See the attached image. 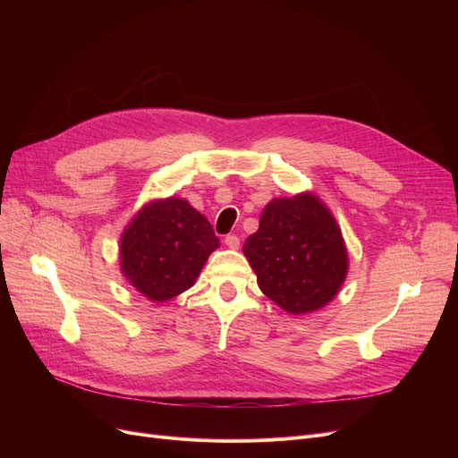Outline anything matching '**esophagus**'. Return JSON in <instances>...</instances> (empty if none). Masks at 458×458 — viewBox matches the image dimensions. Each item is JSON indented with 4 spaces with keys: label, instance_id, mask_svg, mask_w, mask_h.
I'll return each instance as SVG.
<instances>
[{
    "label": "esophagus",
    "instance_id": "34e87169",
    "mask_svg": "<svg viewBox=\"0 0 458 458\" xmlns=\"http://www.w3.org/2000/svg\"><path fill=\"white\" fill-rule=\"evenodd\" d=\"M225 243L228 249H239V237L235 233H230L225 237Z\"/></svg>",
    "mask_w": 458,
    "mask_h": 458
}]
</instances>
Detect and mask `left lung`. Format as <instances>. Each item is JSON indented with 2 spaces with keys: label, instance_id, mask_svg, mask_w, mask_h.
<instances>
[{
  "label": "left lung",
  "instance_id": "obj_1",
  "mask_svg": "<svg viewBox=\"0 0 458 458\" xmlns=\"http://www.w3.org/2000/svg\"><path fill=\"white\" fill-rule=\"evenodd\" d=\"M243 252L259 290L295 316L330 302L347 275L342 232L311 195L269 202Z\"/></svg>",
  "mask_w": 458,
  "mask_h": 458
}]
</instances>
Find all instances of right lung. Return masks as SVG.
<instances>
[{
  "mask_svg": "<svg viewBox=\"0 0 458 458\" xmlns=\"http://www.w3.org/2000/svg\"><path fill=\"white\" fill-rule=\"evenodd\" d=\"M219 247L209 221L189 202L166 199L144 208L120 242L123 273L150 301L189 290Z\"/></svg>",
  "mask_w": 458,
  "mask_h": 458,
  "instance_id": "add662e5",
  "label": "right lung"
}]
</instances>
